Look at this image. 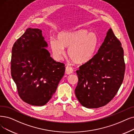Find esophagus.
Wrapping results in <instances>:
<instances>
[{
  "label": "esophagus",
  "instance_id": "34e87169",
  "mask_svg": "<svg viewBox=\"0 0 134 134\" xmlns=\"http://www.w3.org/2000/svg\"><path fill=\"white\" fill-rule=\"evenodd\" d=\"M73 72V69L71 66H67L65 68V73L68 75L71 74Z\"/></svg>",
  "mask_w": 134,
  "mask_h": 134
}]
</instances>
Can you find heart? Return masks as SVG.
<instances>
[{
    "label": "heart",
    "instance_id": "obj_1",
    "mask_svg": "<svg viewBox=\"0 0 134 134\" xmlns=\"http://www.w3.org/2000/svg\"><path fill=\"white\" fill-rule=\"evenodd\" d=\"M57 40L51 38L49 45L53 55L60 60L69 48L68 55L76 64H83L94 56L98 45V37L94 32H88L81 29L72 32H63L59 34Z\"/></svg>",
    "mask_w": 134,
    "mask_h": 134
}]
</instances>
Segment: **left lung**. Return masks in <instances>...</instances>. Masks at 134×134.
<instances>
[{
    "instance_id": "8db88e82",
    "label": "left lung",
    "mask_w": 134,
    "mask_h": 134,
    "mask_svg": "<svg viewBox=\"0 0 134 134\" xmlns=\"http://www.w3.org/2000/svg\"><path fill=\"white\" fill-rule=\"evenodd\" d=\"M125 70L121 43L110 28L98 52L76 71L79 81L75 92L79 102L88 108L108 103L118 91Z\"/></svg>"
}]
</instances>
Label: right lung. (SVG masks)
Masks as SVG:
<instances>
[{"instance_id":"right-lung-1","label":"right lung","mask_w":134,"mask_h":134,"mask_svg":"<svg viewBox=\"0 0 134 134\" xmlns=\"http://www.w3.org/2000/svg\"><path fill=\"white\" fill-rule=\"evenodd\" d=\"M47 46L41 30L29 28L12 48V76L20 97L31 105H45L65 72V64L51 57Z\"/></svg>"}]
</instances>
